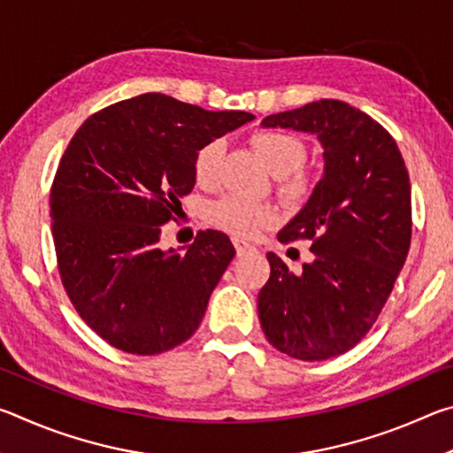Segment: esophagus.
<instances>
[{
	"instance_id": "34e87169",
	"label": "esophagus",
	"mask_w": 453,
	"mask_h": 453,
	"mask_svg": "<svg viewBox=\"0 0 453 453\" xmlns=\"http://www.w3.org/2000/svg\"><path fill=\"white\" fill-rule=\"evenodd\" d=\"M234 245H235L237 256H243V254H248V251L256 250V248H254V243L245 242V240H242V237H234Z\"/></svg>"
}]
</instances>
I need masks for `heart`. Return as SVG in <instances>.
I'll return each instance as SVG.
<instances>
[{"label":"heart","mask_w":453,"mask_h":453,"mask_svg":"<svg viewBox=\"0 0 453 453\" xmlns=\"http://www.w3.org/2000/svg\"><path fill=\"white\" fill-rule=\"evenodd\" d=\"M254 145L264 165L275 178H281L280 191L289 199L303 197L310 191L308 175L300 172L305 162V145L300 137L280 129H262L254 135ZM224 156V142L211 140L196 153V181L203 188L216 186L219 162ZM208 219L226 232L251 235L273 219L270 205L251 202L240 196H224L208 208Z\"/></svg>","instance_id":"b5f03b06"}]
</instances>
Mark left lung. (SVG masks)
I'll return each mask as SVG.
<instances>
[{"mask_svg":"<svg viewBox=\"0 0 453 453\" xmlns=\"http://www.w3.org/2000/svg\"><path fill=\"white\" fill-rule=\"evenodd\" d=\"M264 127L311 134L324 175L278 240H310L300 273L270 251L257 296L259 324L281 354L321 362L346 354L370 332L392 294L411 240V188L394 137L367 113L319 99L267 116Z\"/></svg>","mask_w":453,"mask_h":453,"instance_id":"obj_1","label":"left lung"}]
</instances>
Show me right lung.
Wrapping results in <instances>:
<instances>
[{"label":"right lung","mask_w":453,"mask_h":453,"mask_svg":"<svg viewBox=\"0 0 453 453\" xmlns=\"http://www.w3.org/2000/svg\"><path fill=\"white\" fill-rule=\"evenodd\" d=\"M251 119L143 94L75 132L51 186L53 243L73 308L110 346L156 356L202 324L235 248L216 229L188 248L157 242L196 186L199 148Z\"/></svg>","instance_id":"add662e5"}]
</instances>
